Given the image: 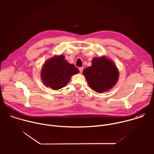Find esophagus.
<instances>
[{"label":"esophagus","mask_w":154,"mask_h":154,"mask_svg":"<svg viewBox=\"0 0 154 154\" xmlns=\"http://www.w3.org/2000/svg\"><path fill=\"white\" fill-rule=\"evenodd\" d=\"M83 70V68H82H82H79V71H80V72L81 73L82 72Z\"/></svg>","instance_id":"34e87169"}]
</instances>
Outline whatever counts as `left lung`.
<instances>
[{"label":"left lung","mask_w":154,"mask_h":154,"mask_svg":"<svg viewBox=\"0 0 154 154\" xmlns=\"http://www.w3.org/2000/svg\"><path fill=\"white\" fill-rule=\"evenodd\" d=\"M83 74L90 87L98 93L112 89L119 79L116 66L105 56L94 58L92 65L84 69Z\"/></svg>","instance_id":"obj_1"}]
</instances>
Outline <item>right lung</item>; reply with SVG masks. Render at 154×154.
I'll return each mask as SVG.
<instances>
[{"label": "right lung", "mask_w": 154, "mask_h": 154, "mask_svg": "<svg viewBox=\"0 0 154 154\" xmlns=\"http://www.w3.org/2000/svg\"><path fill=\"white\" fill-rule=\"evenodd\" d=\"M63 55H55L42 66L41 78L46 86L58 90L66 86L71 77L80 71L72 64L64 60Z\"/></svg>", "instance_id": "add662e5"}]
</instances>
